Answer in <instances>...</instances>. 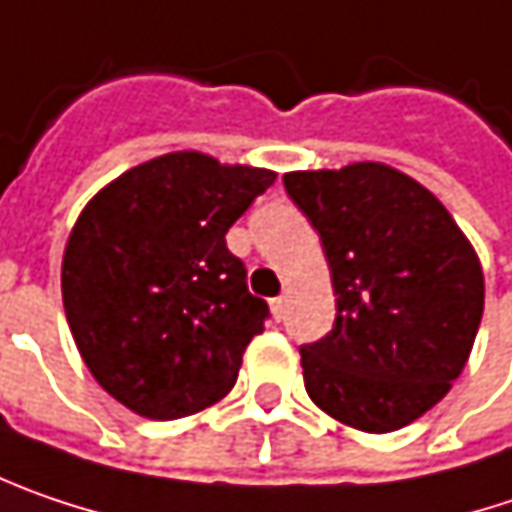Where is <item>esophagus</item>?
<instances>
[{"mask_svg":"<svg viewBox=\"0 0 512 512\" xmlns=\"http://www.w3.org/2000/svg\"><path fill=\"white\" fill-rule=\"evenodd\" d=\"M269 307H272V313H275V318H284L286 298H284V295H278V298H272V301H269Z\"/></svg>","mask_w":512,"mask_h":512,"instance_id":"obj_1","label":"esophagus"}]
</instances>
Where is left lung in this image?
<instances>
[{
    "mask_svg": "<svg viewBox=\"0 0 512 512\" xmlns=\"http://www.w3.org/2000/svg\"><path fill=\"white\" fill-rule=\"evenodd\" d=\"M333 275L336 321L301 345L310 400L382 435L437 406L461 376L484 313V275L449 211L376 162L286 173Z\"/></svg>",
    "mask_w": 512,
    "mask_h": 512,
    "instance_id": "left-lung-1",
    "label": "left lung"
}]
</instances>
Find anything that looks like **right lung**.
I'll return each instance as SVG.
<instances>
[{
	"label": "right lung",
	"mask_w": 512,
	"mask_h": 512,
	"mask_svg": "<svg viewBox=\"0 0 512 512\" xmlns=\"http://www.w3.org/2000/svg\"><path fill=\"white\" fill-rule=\"evenodd\" d=\"M272 170L167 153L95 196L66 243L63 307L106 394L150 420L223 400L269 304L226 234Z\"/></svg>",
	"instance_id": "right-lung-1"
}]
</instances>
